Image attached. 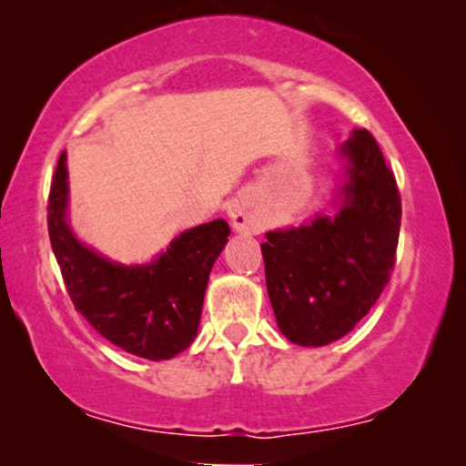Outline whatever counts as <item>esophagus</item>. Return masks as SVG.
<instances>
[{"label":"esophagus","mask_w":466,"mask_h":466,"mask_svg":"<svg viewBox=\"0 0 466 466\" xmlns=\"http://www.w3.org/2000/svg\"><path fill=\"white\" fill-rule=\"evenodd\" d=\"M228 218H231V225L235 231H239V233H257L258 231L257 220H254V216L248 212L244 203L235 201L233 206L228 208Z\"/></svg>","instance_id":"1"}]
</instances>
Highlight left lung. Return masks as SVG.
<instances>
[{"label": "left lung", "mask_w": 466, "mask_h": 466, "mask_svg": "<svg viewBox=\"0 0 466 466\" xmlns=\"http://www.w3.org/2000/svg\"><path fill=\"white\" fill-rule=\"evenodd\" d=\"M341 152L348 182L339 214L269 231L260 246L278 327L299 346H327L350 333L397 263L400 195L394 174L367 129H356Z\"/></svg>", "instance_id": "obj_1"}]
</instances>
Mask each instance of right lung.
Returning a JSON list of instances; mask_svg holds the SVG:
<instances>
[{
    "mask_svg": "<svg viewBox=\"0 0 466 466\" xmlns=\"http://www.w3.org/2000/svg\"><path fill=\"white\" fill-rule=\"evenodd\" d=\"M66 152L48 195L50 246L76 309L101 337L125 352L167 360L193 343L209 271L231 228L212 220L171 241L155 263L123 267L82 246L66 222Z\"/></svg>",
    "mask_w": 466,
    "mask_h": 466,
    "instance_id": "right-lung-1",
    "label": "right lung"
}]
</instances>
